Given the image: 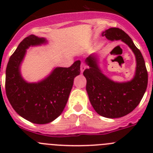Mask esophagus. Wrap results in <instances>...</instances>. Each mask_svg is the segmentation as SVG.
<instances>
[{
  "instance_id": "esophagus-1",
  "label": "esophagus",
  "mask_w": 153,
  "mask_h": 153,
  "mask_svg": "<svg viewBox=\"0 0 153 153\" xmlns=\"http://www.w3.org/2000/svg\"><path fill=\"white\" fill-rule=\"evenodd\" d=\"M86 68V65L85 63H81V67H80V70H81V73H83V71L85 70V69Z\"/></svg>"
}]
</instances>
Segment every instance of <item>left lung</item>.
<instances>
[{"instance_id": "obj_1", "label": "left lung", "mask_w": 153, "mask_h": 153, "mask_svg": "<svg viewBox=\"0 0 153 153\" xmlns=\"http://www.w3.org/2000/svg\"><path fill=\"white\" fill-rule=\"evenodd\" d=\"M109 41L121 40L131 49L136 57V70L128 81L117 82L102 73L97 55L91 53L85 59L89 68L83 71L86 79V90L95 111L102 117H123L133 110L141 101L148 84V74L141 52L132 39L119 28H109L102 33Z\"/></svg>"}]
</instances>
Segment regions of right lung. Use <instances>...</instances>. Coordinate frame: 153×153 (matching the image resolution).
I'll return each instance as SVG.
<instances>
[{
    "mask_svg": "<svg viewBox=\"0 0 153 153\" xmlns=\"http://www.w3.org/2000/svg\"><path fill=\"white\" fill-rule=\"evenodd\" d=\"M47 44V39L35 35L24 38L6 69L5 90L10 105L21 117L36 124L49 123L63 113L74 78L80 74V60H76L70 67H55L40 81L25 80L21 67L27 50Z\"/></svg>",
    "mask_w": 153,
    "mask_h": 153,
    "instance_id": "obj_1",
    "label": "right lung"
}]
</instances>
